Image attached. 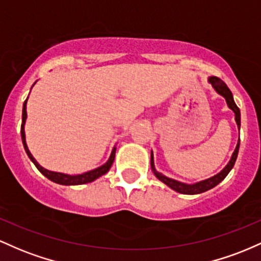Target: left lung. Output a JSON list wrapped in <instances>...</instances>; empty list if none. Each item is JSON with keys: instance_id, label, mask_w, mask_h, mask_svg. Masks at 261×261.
I'll use <instances>...</instances> for the list:
<instances>
[{"instance_id": "obj_1", "label": "left lung", "mask_w": 261, "mask_h": 261, "mask_svg": "<svg viewBox=\"0 0 261 261\" xmlns=\"http://www.w3.org/2000/svg\"><path fill=\"white\" fill-rule=\"evenodd\" d=\"M208 83L212 85V87L216 90V92L219 93L221 96H223V97L225 98L228 107L233 111L234 116H236L237 125H238V128L241 129V111H239L238 106H237L236 102H234L233 95H232V92H230V90L228 89L227 85H225L223 81L221 80V79L216 77V76H211V77L208 79ZM239 144H241V140H238V144H237V146H236V150H234V153L232 154V158H230L229 163L227 164V166H225V168L222 170L221 172H218V174L215 175V176L206 178V180L200 181V182H196V184L180 182V181L174 180V178H170L168 176H165V175H163L162 172L156 171V169H155V165H154L153 151H151V156H150V166H151V170H153L155 176L159 178L162 182L165 184L166 186H169L170 189H172L174 191L178 192V194H184V195L202 194V192L208 191V190L213 189L215 186H217L218 184L221 182L222 180H224V177L229 174V171L233 169L234 164H236L237 156H238Z\"/></svg>"}]
</instances>
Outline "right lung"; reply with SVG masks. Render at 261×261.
I'll list each match as a JSON object with an SVG mask.
<instances>
[{
  "label": "right lung",
  "instance_id": "obj_1",
  "mask_svg": "<svg viewBox=\"0 0 261 261\" xmlns=\"http://www.w3.org/2000/svg\"><path fill=\"white\" fill-rule=\"evenodd\" d=\"M27 99H25L24 103H23L20 137H22L23 146H24V150H25V153H27L28 158L32 160V162H33L34 165L37 166V169L42 172L44 176L48 177L49 180L53 181V182L60 184V185H84V184L92 182V181H95L96 178H98L99 176H102V175H105L108 170L111 169V166H112L113 160H115V156H116V146L113 148L112 153H111V155H110V159L107 160L106 164H103V165L99 166V168H97V169H93V170H91V171L84 172V174H80V175H67V174H63V172H55V171H50V170L44 169L43 166H40L39 164L37 163V160L33 158V155L31 154V151H29V149L27 146V143H25L24 124H25V119H27Z\"/></svg>",
  "mask_w": 261,
  "mask_h": 261
}]
</instances>
